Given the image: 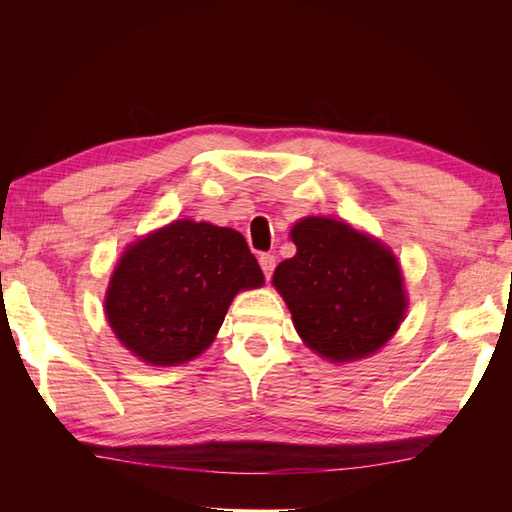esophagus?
<instances>
[{
    "label": "esophagus",
    "instance_id": "obj_1",
    "mask_svg": "<svg viewBox=\"0 0 512 512\" xmlns=\"http://www.w3.org/2000/svg\"><path fill=\"white\" fill-rule=\"evenodd\" d=\"M258 262H260V269H262V273H265L267 280H271V275L275 271V256L273 254H260Z\"/></svg>",
    "mask_w": 512,
    "mask_h": 512
}]
</instances>
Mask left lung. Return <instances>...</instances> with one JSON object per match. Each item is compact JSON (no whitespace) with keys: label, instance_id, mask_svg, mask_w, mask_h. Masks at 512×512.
<instances>
[{"label":"left lung","instance_id":"left-lung-1","mask_svg":"<svg viewBox=\"0 0 512 512\" xmlns=\"http://www.w3.org/2000/svg\"><path fill=\"white\" fill-rule=\"evenodd\" d=\"M297 254L273 286L307 348L333 363L365 359L397 333L408 297L395 254L346 222L309 215L290 230Z\"/></svg>","mask_w":512,"mask_h":512}]
</instances>
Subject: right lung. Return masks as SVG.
<instances>
[{
  "label": "right lung",
  "mask_w": 512,
  "mask_h": 512,
  "mask_svg": "<svg viewBox=\"0 0 512 512\" xmlns=\"http://www.w3.org/2000/svg\"><path fill=\"white\" fill-rule=\"evenodd\" d=\"M262 284L265 275L241 232L175 220L123 252L104 312L134 356L170 367L203 354L235 294Z\"/></svg>",
  "instance_id": "1"
}]
</instances>
